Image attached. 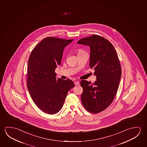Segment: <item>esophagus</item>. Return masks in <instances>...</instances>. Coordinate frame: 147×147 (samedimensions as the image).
<instances>
[{
    "mask_svg": "<svg viewBox=\"0 0 147 147\" xmlns=\"http://www.w3.org/2000/svg\"><path fill=\"white\" fill-rule=\"evenodd\" d=\"M74 83H75V85H76V86H78V85H79V82L75 81V82H74Z\"/></svg>",
    "mask_w": 147,
    "mask_h": 147,
    "instance_id": "esophagus-1",
    "label": "esophagus"
}]
</instances>
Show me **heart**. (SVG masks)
<instances>
[{
    "label": "heart",
    "instance_id": "b5f03b06",
    "mask_svg": "<svg viewBox=\"0 0 147 147\" xmlns=\"http://www.w3.org/2000/svg\"><path fill=\"white\" fill-rule=\"evenodd\" d=\"M82 51H78V53H80V52H82Z\"/></svg>",
    "mask_w": 147,
    "mask_h": 147
}]
</instances>
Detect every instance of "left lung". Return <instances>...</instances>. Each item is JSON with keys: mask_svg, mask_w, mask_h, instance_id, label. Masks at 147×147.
<instances>
[{"mask_svg": "<svg viewBox=\"0 0 147 147\" xmlns=\"http://www.w3.org/2000/svg\"><path fill=\"white\" fill-rule=\"evenodd\" d=\"M78 44L90 47L89 66L95 70L96 81L82 80V102L89 112L98 113L106 109L114 100L121 78V67L114 47L98 35L84 38Z\"/></svg>", "mask_w": 147, "mask_h": 147, "instance_id": "8db88e82", "label": "left lung"}]
</instances>
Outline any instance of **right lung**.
Returning a JSON list of instances; mask_svg holds the SVG:
<instances>
[{"label": "right lung", "mask_w": 147, "mask_h": 147, "mask_svg": "<svg viewBox=\"0 0 147 147\" xmlns=\"http://www.w3.org/2000/svg\"><path fill=\"white\" fill-rule=\"evenodd\" d=\"M72 41L45 38L34 47L28 59L27 87L35 104L47 114L58 113L68 92L75 87L71 80L57 79L55 72L61 64L64 49Z\"/></svg>", "instance_id": "1"}]
</instances>
